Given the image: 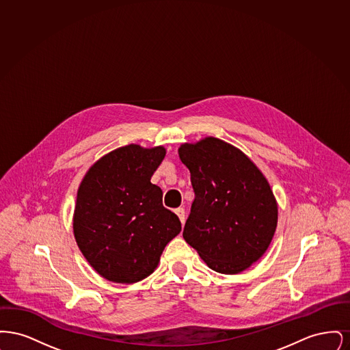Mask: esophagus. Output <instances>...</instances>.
Wrapping results in <instances>:
<instances>
[{
	"label": "esophagus",
	"instance_id": "obj_1",
	"mask_svg": "<svg viewBox=\"0 0 350 350\" xmlns=\"http://www.w3.org/2000/svg\"><path fill=\"white\" fill-rule=\"evenodd\" d=\"M174 213L177 214V217H180V220H181V223H185V208L183 207H178V208H176L174 210Z\"/></svg>",
	"mask_w": 350,
	"mask_h": 350
}]
</instances>
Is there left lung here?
<instances>
[{"instance_id":"left-lung-1","label":"left lung","mask_w":350,"mask_h":350,"mask_svg":"<svg viewBox=\"0 0 350 350\" xmlns=\"http://www.w3.org/2000/svg\"><path fill=\"white\" fill-rule=\"evenodd\" d=\"M178 156L196 194L185 241L217 273L244 271L267 252L278 223L267 177L243 150L214 136L181 144Z\"/></svg>"}]
</instances>
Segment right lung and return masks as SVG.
<instances>
[{
	"instance_id": "add662e5",
	"label": "right lung",
	"mask_w": 350,
	"mask_h": 350,
	"mask_svg": "<svg viewBox=\"0 0 350 350\" xmlns=\"http://www.w3.org/2000/svg\"><path fill=\"white\" fill-rule=\"evenodd\" d=\"M165 153L163 146L120 147L89 167L79 186L73 234L90 267L110 282L147 278L181 232L161 189L150 183Z\"/></svg>"
}]
</instances>
